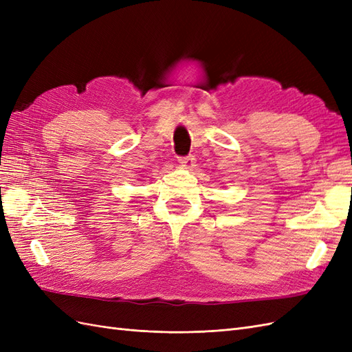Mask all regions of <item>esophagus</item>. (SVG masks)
Returning a JSON list of instances; mask_svg holds the SVG:
<instances>
[{"label": "esophagus", "instance_id": "34e87169", "mask_svg": "<svg viewBox=\"0 0 352 352\" xmlns=\"http://www.w3.org/2000/svg\"><path fill=\"white\" fill-rule=\"evenodd\" d=\"M180 163V167L185 168V170H192L197 164H195V158L192 155H188V157H184L179 160Z\"/></svg>", "mask_w": 352, "mask_h": 352}]
</instances>
